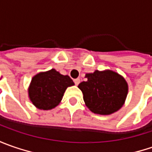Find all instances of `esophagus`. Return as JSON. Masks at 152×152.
Wrapping results in <instances>:
<instances>
[{"instance_id":"34e87169","label":"esophagus","mask_w":152,"mask_h":152,"mask_svg":"<svg viewBox=\"0 0 152 152\" xmlns=\"http://www.w3.org/2000/svg\"><path fill=\"white\" fill-rule=\"evenodd\" d=\"M74 83H75V85H78L79 83H80V79H74Z\"/></svg>"}]
</instances>
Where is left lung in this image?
Returning <instances> with one entry per match:
<instances>
[{"label": "left lung", "mask_w": 152, "mask_h": 152, "mask_svg": "<svg viewBox=\"0 0 152 152\" xmlns=\"http://www.w3.org/2000/svg\"><path fill=\"white\" fill-rule=\"evenodd\" d=\"M86 81L79 85L86 107L92 113L110 115L124 104L129 91L125 79L113 70H96L85 74Z\"/></svg>", "instance_id": "left-lung-1"}]
</instances>
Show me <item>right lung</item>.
Wrapping results in <instances>:
<instances>
[{
	"label": "right lung",
	"instance_id": "right-lung-1",
	"mask_svg": "<svg viewBox=\"0 0 152 152\" xmlns=\"http://www.w3.org/2000/svg\"><path fill=\"white\" fill-rule=\"evenodd\" d=\"M74 85L68 75L52 68L35 74L28 89L32 104L40 110H51L59 105L67 87Z\"/></svg>",
	"mask_w": 152,
	"mask_h": 152
}]
</instances>
